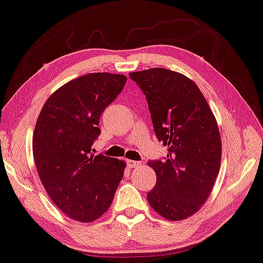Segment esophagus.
<instances>
[{"instance_id":"obj_1","label":"esophagus","mask_w":263,"mask_h":263,"mask_svg":"<svg viewBox=\"0 0 263 263\" xmlns=\"http://www.w3.org/2000/svg\"><path fill=\"white\" fill-rule=\"evenodd\" d=\"M127 165H128V167H131V169H132V167L140 166V165H142V163H140V162H136V160H130V159H128V160H127Z\"/></svg>"}]
</instances>
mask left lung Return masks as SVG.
Listing matches in <instances>:
<instances>
[{"label": "left lung", "instance_id": "left-lung-1", "mask_svg": "<svg viewBox=\"0 0 263 263\" xmlns=\"http://www.w3.org/2000/svg\"><path fill=\"white\" fill-rule=\"evenodd\" d=\"M130 78L145 94L157 138L167 146L165 159L148 163L157 175L148 204L169 221L189 217L209 197L219 171L216 119L197 85L181 73L150 68Z\"/></svg>", "mask_w": 263, "mask_h": 263}]
</instances>
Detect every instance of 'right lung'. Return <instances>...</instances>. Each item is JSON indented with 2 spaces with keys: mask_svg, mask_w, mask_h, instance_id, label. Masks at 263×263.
I'll return each mask as SVG.
<instances>
[{
  "mask_svg": "<svg viewBox=\"0 0 263 263\" xmlns=\"http://www.w3.org/2000/svg\"><path fill=\"white\" fill-rule=\"evenodd\" d=\"M123 74L89 73L50 96L35 125L33 156L47 194L79 222H93L111 205L126 164L94 156L101 113L123 91Z\"/></svg>",
  "mask_w": 263,
  "mask_h": 263,
  "instance_id": "right-lung-1",
  "label": "right lung"
}]
</instances>
